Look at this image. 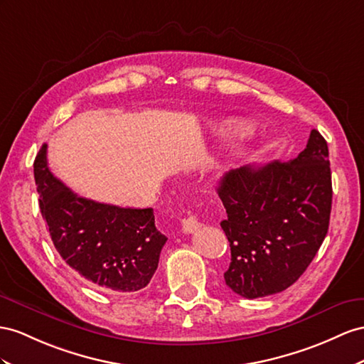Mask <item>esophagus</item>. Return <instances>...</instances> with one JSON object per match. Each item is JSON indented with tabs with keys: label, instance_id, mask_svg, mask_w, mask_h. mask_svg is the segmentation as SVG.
Returning a JSON list of instances; mask_svg holds the SVG:
<instances>
[{
	"label": "esophagus",
	"instance_id": "34e87169",
	"mask_svg": "<svg viewBox=\"0 0 364 364\" xmlns=\"http://www.w3.org/2000/svg\"><path fill=\"white\" fill-rule=\"evenodd\" d=\"M200 228V221L197 218V215H189L188 218H184L181 221V229L184 234H192Z\"/></svg>",
	"mask_w": 364,
	"mask_h": 364
}]
</instances>
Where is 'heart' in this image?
<instances>
[{
    "instance_id": "obj_1",
    "label": "heart",
    "mask_w": 364,
    "mask_h": 364,
    "mask_svg": "<svg viewBox=\"0 0 364 364\" xmlns=\"http://www.w3.org/2000/svg\"><path fill=\"white\" fill-rule=\"evenodd\" d=\"M234 129H237L235 124H226L225 127H221L220 130H221V132H229V130H234Z\"/></svg>"
}]
</instances>
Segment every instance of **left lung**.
<instances>
[{
	"label": "left lung",
	"mask_w": 364,
	"mask_h": 364,
	"mask_svg": "<svg viewBox=\"0 0 364 364\" xmlns=\"http://www.w3.org/2000/svg\"><path fill=\"white\" fill-rule=\"evenodd\" d=\"M228 217L226 284L245 298L292 286L311 264L328 234L332 180L328 143L312 129L294 160L229 171L218 186Z\"/></svg>",
	"instance_id": "obj_1"
}]
</instances>
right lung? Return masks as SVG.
Segmentation results:
<instances>
[{
  "mask_svg": "<svg viewBox=\"0 0 364 364\" xmlns=\"http://www.w3.org/2000/svg\"><path fill=\"white\" fill-rule=\"evenodd\" d=\"M48 144L33 163L41 215L73 271L107 292H135L154 277L166 235L154 209L118 208L78 197L49 171Z\"/></svg>",
  "mask_w": 364,
  "mask_h": 364,
  "instance_id": "1",
  "label": "right lung"
}]
</instances>
